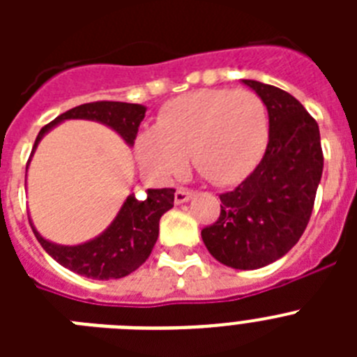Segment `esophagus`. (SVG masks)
I'll use <instances>...</instances> for the list:
<instances>
[{"label": "esophagus", "mask_w": 357, "mask_h": 357, "mask_svg": "<svg viewBox=\"0 0 357 357\" xmlns=\"http://www.w3.org/2000/svg\"><path fill=\"white\" fill-rule=\"evenodd\" d=\"M191 197H193V191H189V189H185V188H178L175 193V204L176 206L185 204L188 200H191Z\"/></svg>", "instance_id": "obj_1"}]
</instances>
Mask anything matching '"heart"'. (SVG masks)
Listing matches in <instances>:
<instances>
[{
    "label": "heart",
    "instance_id": "obj_1",
    "mask_svg": "<svg viewBox=\"0 0 357 357\" xmlns=\"http://www.w3.org/2000/svg\"><path fill=\"white\" fill-rule=\"evenodd\" d=\"M268 139L270 119L257 94L200 89L160 110L155 127L135 141V157L150 175L169 182L184 173L189 155L207 181L232 185L257 168Z\"/></svg>",
    "mask_w": 357,
    "mask_h": 357
}]
</instances>
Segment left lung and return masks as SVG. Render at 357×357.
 Instances as JSON below:
<instances>
[{
	"label": "left lung",
	"instance_id": "left-lung-1",
	"mask_svg": "<svg viewBox=\"0 0 357 357\" xmlns=\"http://www.w3.org/2000/svg\"><path fill=\"white\" fill-rule=\"evenodd\" d=\"M266 105L270 139L259 166L220 195L218 222L202 230L214 259L257 270L288 254L304 234L324 172L318 123L296 98L257 80H241Z\"/></svg>",
	"mask_w": 357,
	"mask_h": 357
}]
</instances>
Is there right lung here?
<instances>
[{"instance_id":"obj_1","label":"right lung","mask_w":357,"mask_h":357,"mask_svg":"<svg viewBox=\"0 0 357 357\" xmlns=\"http://www.w3.org/2000/svg\"><path fill=\"white\" fill-rule=\"evenodd\" d=\"M146 107L125 102H93L68 110L40 128L31 155L37 144L52 128L66 119H89L112 128L128 146H134L137 128L144 118ZM148 197L137 200L128 195L121 209L102 234L80 245H59L43 238L30 220L31 230L40 247L53 259L71 272L89 279H121L135 272L150 257L159 238V222L166 211L173 207L175 189H148Z\"/></svg>"}]
</instances>
